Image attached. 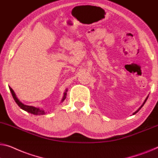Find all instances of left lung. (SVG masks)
<instances>
[{"mask_svg": "<svg viewBox=\"0 0 158 158\" xmlns=\"http://www.w3.org/2000/svg\"><path fill=\"white\" fill-rule=\"evenodd\" d=\"M148 96H147V98H145V100L144 101V102H143V104H142V105H141V106H140V107L139 108V109H138L137 110H136V111H135V112H134V113H133V115H135V114H136V113H138V111H139V110H140V109H141V108H142V107L143 106V105H144V104H145V102H146V101H147V99H148Z\"/></svg>", "mask_w": 158, "mask_h": 158, "instance_id": "8db88e82", "label": "left lung"}]
</instances>
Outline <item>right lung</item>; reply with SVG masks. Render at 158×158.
I'll return each instance as SVG.
<instances>
[{
  "instance_id": "right-lung-1",
  "label": "right lung",
  "mask_w": 158,
  "mask_h": 158,
  "mask_svg": "<svg viewBox=\"0 0 158 158\" xmlns=\"http://www.w3.org/2000/svg\"><path fill=\"white\" fill-rule=\"evenodd\" d=\"M9 89H10V91L12 94V96H13V97L14 98V100H15V102L19 106V107H20L21 109L24 110L25 111L30 113V114L37 115V116H40V115H44L48 113V111H46V110H44L42 109H40L39 107H35V106H27V105L24 104V103H23L20 100L18 99L17 96H16V94H15V92H14V91L12 89L10 86H9ZM67 89H66L64 93V96H63L62 99L61 101V103L64 102V99L66 98V96H67Z\"/></svg>"
}]
</instances>
